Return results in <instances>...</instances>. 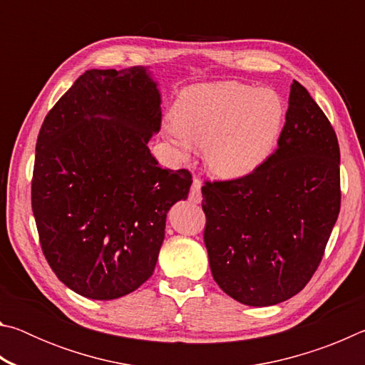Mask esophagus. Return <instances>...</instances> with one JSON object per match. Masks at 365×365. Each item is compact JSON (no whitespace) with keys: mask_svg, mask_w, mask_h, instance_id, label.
Here are the masks:
<instances>
[{"mask_svg":"<svg viewBox=\"0 0 365 365\" xmlns=\"http://www.w3.org/2000/svg\"><path fill=\"white\" fill-rule=\"evenodd\" d=\"M202 196H201V180H197L195 178L193 185H191V190H190V201L191 202H201Z\"/></svg>","mask_w":365,"mask_h":365,"instance_id":"1","label":"esophagus"}]
</instances>
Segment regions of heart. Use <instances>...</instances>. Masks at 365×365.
<instances>
[{
    "mask_svg": "<svg viewBox=\"0 0 365 365\" xmlns=\"http://www.w3.org/2000/svg\"><path fill=\"white\" fill-rule=\"evenodd\" d=\"M287 120V104L272 88L242 82L200 83L185 88L163 122L177 156L202 146L209 174L235 180L256 172L274 154Z\"/></svg>",
    "mask_w": 365,
    "mask_h": 365,
    "instance_id": "1",
    "label": "heart"
}]
</instances>
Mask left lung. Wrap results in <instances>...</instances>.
Masks as SVG:
<instances>
[{"label": "left lung", "instance_id": "8db88e82", "mask_svg": "<svg viewBox=\"0 0 365 365\" xmlns=\"http://www.w3.org/2000/svg\"><path fill=\"white\" fill-rule=\"evenodd\" d=\"M214 280L246 306L299 293L322 261L339 212V146L309 91L293 80L279 148L252 174L202 187Z\"/></svg>", "mask_w": 365, "mask_h": 365}]
</instances>
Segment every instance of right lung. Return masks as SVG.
Segmentation results:
<instances>
[{
	"instance_id": "right-lung-1",
	"label": "right lung",
	"mask_w": 365,
	"mask_h": 365,
	"mask_svg": "<svg viewBox=\"0 0 365 365\" xmlns=\"http://www.w3.org/2000/svg\"><path fill=\"white\" fill-rule=\"evenodd\" d=\"M160 127L150 67L83 72L36 140L32 209L49 267L72 292L109 301L156 267L165 219L187 200L188 170L163 169L148 141Z\"/></svg>"
}]
</instances>
